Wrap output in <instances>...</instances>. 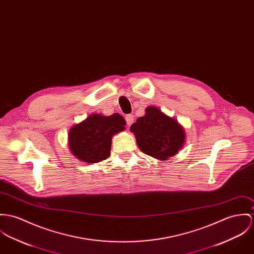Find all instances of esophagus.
<instances>
[{"label":"esophagus","instance_id":"1","mask_svg":"<svg viewBox=\"0 0 254 254\" xmlns=\"http://www.w3.org/2000/svg\"><path fill=\"white\" fill-rule=\"evenodd\" d=\"M125 119H126V122H127L128 126H130L134 122V116H132V115H127L126 117H125Z\"/></svg>","mask_w":254,"mask_h":254}]
</instances>
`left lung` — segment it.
<instances>
[{"instance_id": "1", "label": "left lung", "mask_w": 254, "mask_h": 254, "mask_svg": "<svg viewBox=\"0 0 254 254\" xmlns=\"http://www.w3.org/2000/svg\"><path fill=\"white\" fill-rule=\"evenodd\" d=\"M130 130L136 137L138 148L161 161L176 155L185 144L184 127L156 107L146 108L145 115L138 117Z\"/></svg>"}]
</instances>
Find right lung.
Returning a JSON list of instances; mask_svg holds the SVG:
<instances>
[{"instance_id":"obj_1","label":"right lung","mask_w":254,"mask_h":254,"mask_svg":"<svg viewBox=\"0 0 254 254\" xmlns=\"http://www.w3.org/2000/svg\"><path fill=\"white\" fill-rule=\"evenodd\" d=\"M125 119L118 114L91 115L69 129V150L86 164L106 160L111 155L112 138L125 129Z\"/></svg>"}]
</instances>
